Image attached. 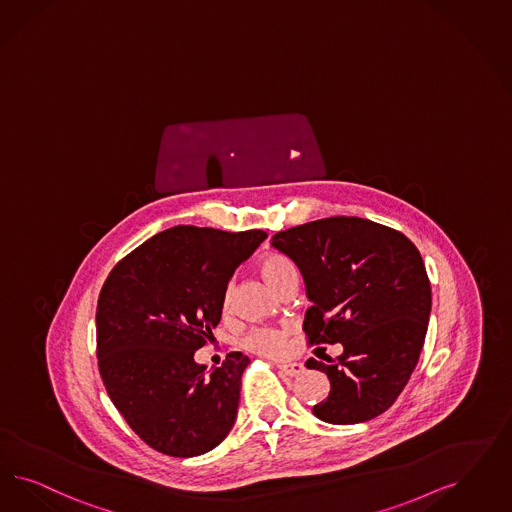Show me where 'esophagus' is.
Listing matches in <instances>:
<instances>
[{
	"mask_svg": "<svg viewBox=\"0 0 512 512\" xmlns=\"http://www.w3.org/2000/svg\"><path fill=\"white\" fill-rule=\"evenodd\" d=\"M278 369H280V372L282 374H285V376H291V378H295V376H300L302 372H304V365L302 363H280L278 365Z\"/></svg>",
	"mask_w": 512,
	"mask_h": 512,
	"instance_id": "34e87169",
	"label": "esophagus"
}]
</instances>
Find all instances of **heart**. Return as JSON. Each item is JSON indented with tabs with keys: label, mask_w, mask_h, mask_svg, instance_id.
<instances>
[{
	"label": "heart",
	"mask_w": 512,
	"mask_h": 512,
	"mask_svg": "<svg viewBox=\"0 0 512 512\" xmlns=\"http://www.w3.org/2000/svg\"><path fill=\"white\" fill-rule=\"evenodd\" d=\"M259 272L276 291H283L287 285L297 282V268L293 261L280 251H268L259 259ZM223 310H229L232 304V285H227L223 293ZM291 329L283 325L257 327L242 338V346L249 352L261 353L266 357H278L287 350Z\"/></svg>",
	"instance_id": "1"
}]
</instances>
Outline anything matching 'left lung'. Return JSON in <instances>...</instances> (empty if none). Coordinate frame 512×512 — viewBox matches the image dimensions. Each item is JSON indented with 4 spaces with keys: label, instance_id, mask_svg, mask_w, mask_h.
<instances>
[{
    "label": "left lung",
    "instance_id": "obj_1",
    "mask_svg": "<svg viewBox=\"0 0 512 512\" xmlns=\"http://www.w3.org/2000/svg\"><path fill=\"white\" fill-rule=\"evenodd\" d=\"M272 246L295 261L308 299L310 346L342 342L327 363L308 359L331 380L314 406L323 422H367L386 412L414 371L431 312L422 255L403 232L361 217H325L276 232Z\"/></svg>",
    "mask_w": 512,
    "mask_h": 512
}]
</instances>
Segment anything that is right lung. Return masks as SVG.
I'll return each mask as SVG.
<instances>
[{"label":"right lung","instance_id":"1","mask_svg":"<svg viewBox=\"0 0 512 512\" xmlns=\"http://www.w3.org/2000/svg\"><path fill=\"white\" fill-rule=\"evenodd\" d=\"M266 238L179 225L109 272L96 308V355L109 399L141 441L174 458L210 452L236 420L249 357L227 353L206 372L194 352L221 321L234 268Z\"/></svg>","mask_w":512,"mask_h":512}]
</instances>
